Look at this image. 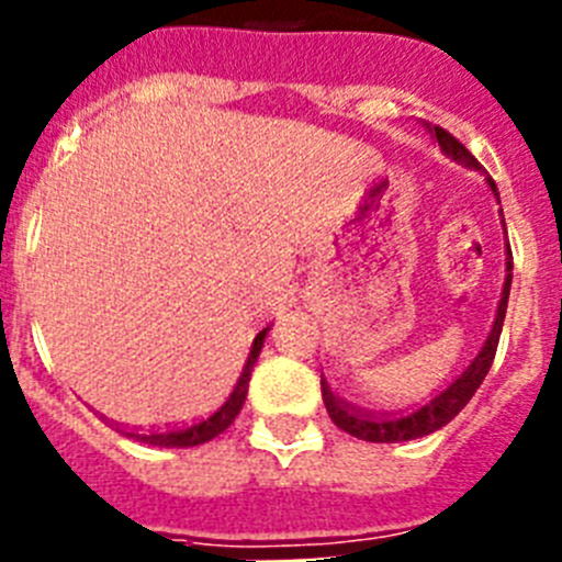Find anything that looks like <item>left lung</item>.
Returning a JSON list of instances; mask_svg holds the SVG:
<instances>
[{"instance_id": "8db88e82", "label": "left lung", "mask_w": 562, "mask_h": 562, "mask_svg": "<svg viewBox=\"0 0 562 562\" xmlns=\"http://www.w3.org/2000/svg\"><path fill=\"white\" fill-rule=\"evenodd\" d=\"M436 140L445 151L453 157V160L464 162V166L475 168V171H484L481 162L475 160L473 154L467 151L459 140H456L453 134L445 132L441 126H434ZM490 188L495 191L498 196V188L495 182L490 180ZM509 284H513V250L506 245V284L504 292H501V304H498V315H495V324L490 337H486L484 349L479 351L470 366H467L464 374L448 385V389L436 394L428 405H422V408L408 411V414H396V416H376L369 414V411H360L349 402H342L340 396L331 394V389L326 385V380H321V394H324V405L329 411L331 422H335L337 428L346 430V434L357 436L362 441H408V439H419V436H428L434 430L445 428L461 408H464L467 402L473 400L475 389H479L481 382H484L486 371L493 366L495 360V351H498V340H501V329H504V315H506V301H509Z\"/></svg>"}]
</instances>
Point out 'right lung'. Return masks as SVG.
<instances>
[{
    "instance_id": "right-lung-1",
    "label": "right lung",
    "mask_w": 562,
    "mask_h": 562,
    "mask_svg": "<svg viewBox=\"0 0 562 562\" xmlns=\"http://www.w3.org/2000/svg\"><path fill=\"white\" fill-rule=\"evenodd\" d=\"M265 335L267 329H261L252 340V349L250 357L245 362V371L238 376L236 389L233 394L227 396L225 405L220 411H213L207 419L202 422H193V425H182V428H166V430H126L128 439H137V441H146V445H154V448H193V445H205L211 441L213 436H220L222 430H227L233 425V419L238 416L241 405L247 400V382H250V371L258 360V351L265 346Z\"/></svg>"
}]
</instances>
